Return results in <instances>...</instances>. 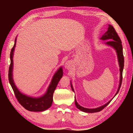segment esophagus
Segmentation results:
<instances>
[{"mask_svg":"<svg viewBox=\"0 0 133 133\" xmlns=\"http://www.w3.org/2000/svg\"><path fill=\"white\" fill-rule=\"evenodd\" d=\"M64 67L67 70L71 69L72 67V63L70 61H67L64 64Z\"/></svg>","mask_w":133,"mask_h":133,"instance_id":"1","label":"esophagus"}]
</instances>
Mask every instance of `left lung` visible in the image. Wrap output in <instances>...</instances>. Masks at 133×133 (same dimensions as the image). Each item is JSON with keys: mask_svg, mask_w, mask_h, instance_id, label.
<instances>
[{"mask_svg": "<svg viewBox=\"0 0 133 133\" xmlns=\"http://www.w3.org/2000/svg\"><path fill=\"white\" fill-rule=\"evenodd\" d=\"M103 40H109V41L105 43V44L109 45V46L112 47L114 49H115L117 53V57H118V61L119 63V66H120V83H119V86L118 89L117 90V91L116 93V95L118 93L119 90H120V87L121 85V83H122V79H123V70L124 68V56H123V46L122 44H121V41L120 38L119 37L118 35L115 30V29L110 24H109V28H108V30L105 33V34L103 36L101 37V39ZM71 87L72 90L74 92V89L73 88V86H72V84L71 83ZM75 98V105L77 107L78 109H79L81 111L85 112H96L100 111L101 110H102L104 108H105L107 105L109 104V103L111 102V101L112 100V98L111 100H110L109 102L107 103L106 104L104 105H102V106L99 107L98 108H96V109H87V108L83 107L82 106H80V105L78 104L77 101L76 100Z\"/></svg>", "mask_w": 133, "mask_h": 133, "instance_id": "left-lung-1", "label": "left lung"}]
</instances>
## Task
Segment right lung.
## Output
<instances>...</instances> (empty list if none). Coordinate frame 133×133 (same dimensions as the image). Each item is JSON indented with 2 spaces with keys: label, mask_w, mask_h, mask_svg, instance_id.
I'll use <instances>...</instances> for the list:
<instances>
[{
  "label": "right lung",
  "mask_w": 133,
  "mask_h": 133,
  "mask_svg": "<svg viewBox=\"0 0 133 133\" xmlns=\"http://www.w3.org/2000/svg\"><path fill=\"white\" fill-rule=\"evenodd\" d=\"M16 42V38L15 39V44L13 48L10 51V64L9 69V80L14 91L15 95L16 97L18 102L23 106L24 109L30 111H43L48 109L51 107L53 103V93L55 89L59 82L60 78L63 76V69L62 67H60L58 70L56 72L55 75L53 76L52 80L50 85L46 93L43 96L40 97L35 98L31 97L26 96L25 94H22L20 92L19 90L16 86L13 79V57L14 53L15 48Z\"/></svg>",
  "instance_id": "1"
}]
</instances>
